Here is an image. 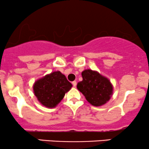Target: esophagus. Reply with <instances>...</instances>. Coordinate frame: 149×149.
Masks as SVG:
<instances>
[{
	"instance_id": "34e87169",
	"label": "esophagus",
	"mask_w": 149,
	"mask_h": 149,
	"mask_svg": "<svg viewBox=\"0 0 149 149\" xmlns=\"http://www.w3.org/2000/svg\"><path fill=\"white\" fill-rule=\"evenodd\" d=\"M72 84L73 85V87H76V85H77V82L76 81H73L72 82Z\"/></svg>"
}]
</instances>
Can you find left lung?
<instances>
[{
	"instance_id": "obj_1",
	"label": "left lung",
	"mask_w": 149,
	"mask_h": 149,
	"mask_svg": "<svg viewBox=\"0 0 149 149\" xmlns=\"http://www.w3.org/2000/svg\"><path fill=\"white\" fill-rule=\"evenodd\" d=\"M82 77L83 80L78 83L77 88L89 103L95 107H100L109 102L113 88L107 77L91 69L84 70Z\"/></svg>"
}]
</instances>
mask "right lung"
<instances>
[{"label": "right lung", "mask_w": 149, "mask_h": 149, "mask_svg": "<svg viewBox=\"0 0 149 149\" xmlns=\"http://www.w3.org/2000/svg\"><path fill=\"white\" fill-rule=\"evenodd\" d=\"M71 88L72 84L59 71L37 80L33 86L34 95L38 100L47 108L55 107Z\"/></svg>", "instance_id": "add662e5"}]
</instances>
